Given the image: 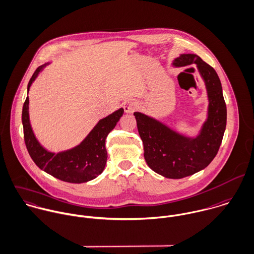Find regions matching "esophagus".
I'll use <instances>...</instances> for the list:
<instances>
[{"label": "esophagus", "mask_w": 254, "mask_h": 254, "mask_svg": "<svg viewBox=\"0 0 254 254\" xmlns=\"http://www.w3.org/2000/svg\"><path fill=\"white\" fill-rule=\"evenodd\" d=\"M123 107L126 113H133L137 109V103L132 99H128L123 103Z\"/></svg>", "instance_id": "esophagus-1"}]
</instances>
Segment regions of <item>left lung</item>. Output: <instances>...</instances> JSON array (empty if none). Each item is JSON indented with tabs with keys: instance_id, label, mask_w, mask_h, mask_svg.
I'll return each instance as SVG.
<instances>
[{
	"instance_id": "8db88e82",
	"label": "left lung",
	"mask_w": 254,
	"mask_h": 254,
	"mask_svg": "<svg viewBox=\"0 0 254 254\" xmlns=\"http://www.w3.org/2000/svg\"><path fill=\"white\" fill-rule=\"evenodd\" d=\"M192 64H197L209 98L208 119L198 136H184L144 114H133L147 165L169 179L189 177L206 168L219 151L226 129L227 107L215 69L195 54H183L173 63L176 66Z\"/></svg>"
}]
</instances>
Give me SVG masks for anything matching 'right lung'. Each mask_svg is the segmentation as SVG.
I'll return each mask as SVG.
<instances>
[{"label":"right lung","mask_w":254,"mask_h":254,"mask_svg":"<svg viewBox=\"0 0 254 254\" xmlns=\"http://www.w3.org/2000/svg\"><path fill=\"white\" fill-rule=\"evenodd\" d=\"M45 65L37 67L34 71L28 82L27 90ZM28 104L27 96L22 108L23 135L27 151L34 163L44 172L66 183L81 184L98 177L106 166L108 157L105 147L106 137L123 116L124 109L121 108L100 120L86 138L76 147L55 154L44 149L34 136L29 123Z\"/></svg>","instance_id":"add662e5"}]
</instances>
